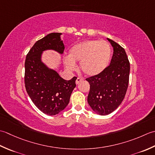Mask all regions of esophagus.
Instances as JSON below:
<instances>
[{
	"mask_svg": "<svg viewBox=\"0 0 155 155\" xmlns=\"http://www.w3.org/2000/svg\"><path fill=\"white\" fill-rule=\"evenodd\" d=\"M82 80H83V78H78L76 79V81H75V84H79Z\"/></svg>",
	"mask_w": 155,
	"mask_h": 155,
	"instance_id": "obj_1",
	"label": "esophagus"
}]
</instances>
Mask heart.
Returning <instances> with one entry per match:
<instances>
[{
  "mask_svg": "<svg viewBox=\"0 0 155 155\" xmlns=\"http://www.w3.org/2000/svg\"><path fill=\"white\" fill-rule=\"evenodd\" d=\"M111 57V47L106 41L87 40L71 47L69 57L64 59V64L68 70L72 71L76 68L75 62H80L83 73L88 76H94L105 70Z\"/></svg>",
  "mask_w": 155,
  "mask_h": 155,
  "instance_id": "b5f03b06",
  "label": "heart"
}]
</instances>
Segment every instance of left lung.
Here are the masks:
<instances>
[{"mask_svg": "<svg viewBox=\"0 0 155 155\" xmlns=\"http://www.w3.org/2000/svg\"><path fill=\"white\" fill-rule=\"evenodd\" d=\"M114 52L110 64L102 73L86 78L90 85L87 102L94 112L108 115L118 108L128 89L130 62L124 49L108 38Z\"/></svg>", "mask_w": 155, "mask_h": 155, "instance_id": "1", "label": "left lung"}]
</instances>
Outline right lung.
<instances>
[{
    "label": "right lung",
    "instance_id": "obj_1",
    "mask_svg": "<svg viewBox=\"0 0 155 155\" xmlns=\"http://www.w3.org/2000/svg\"><path fill=\"white\" fill-rule=\"evenodd\" d=\"M61 35L52 33L37 41L27 53L25 62V86L28 95L38 109L50 116L65 109L76 86V77L65 80L41 61V54L45 50L64 53L65 47Z\"/></svg>",
    "mask_w": 155,
    "mask_h": 155
}]
</instances>
